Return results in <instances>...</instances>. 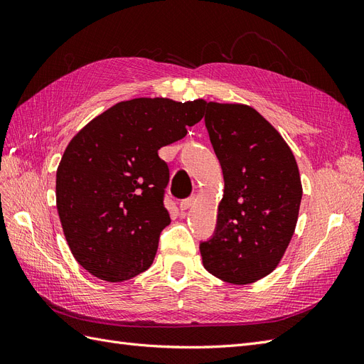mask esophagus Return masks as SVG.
Masks as SVG:
<instances>
[{"label": "esophagus", "mask_w": 364, "mask_h": 364, "mask_svg": "<svg viewBox=\"0 0 364 364\" xmlns=\"http://www.w3.org/2000/svg\"><path fill=\"white\" fill-rule=\"evenodd\" d=\"M196 203V197H190V199H185V200H182L181 202V211L183 213V211H186V209H190L193 205Z\"/></svg>", "instance_id": "obj_1"}]
</instances>
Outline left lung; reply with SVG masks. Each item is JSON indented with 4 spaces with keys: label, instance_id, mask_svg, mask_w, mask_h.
Returning a JSON list of instances; mask_svg holds the SVG:
<instances>
[{
    "label": "left lung",
    "instance_id": "left-lung-1",
    "mask_svg": "<svg viewBox=\"0 0 364 364\" xmlns=\"http://www.w3.org/2000/svg\"><path fill=\"white\" fill-rule=\"evenodd\" d=\"M205 105L225 191L215 232L200 245L202 261L218 279L252 284L277 269L290 245L302 199L299 168L279 132L255 109Z\"/></svg>",
    "mask_w": 364,
    "mask_h": 364
}]
</instances>
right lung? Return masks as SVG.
Segmentation results:
<instances>
[{
	"label": "right lung",
	"mask_w": 364,
	"mask_h": 364,
	"mask_svg": "<svg viewBox=\"0 0 364 364\" xmlns=\"http://www.w3.org/2000/svg\"><path fill=\"white\" fill-rule=\"evenodd\" d=\"M203 100L134 98L90 121L65 149L56 205L74 258L94 277L127 281L146 272L170 225V171L158 150L203 118Z\"/></svg>",
	"instance_id": "add662e5"
}]
</instances>
